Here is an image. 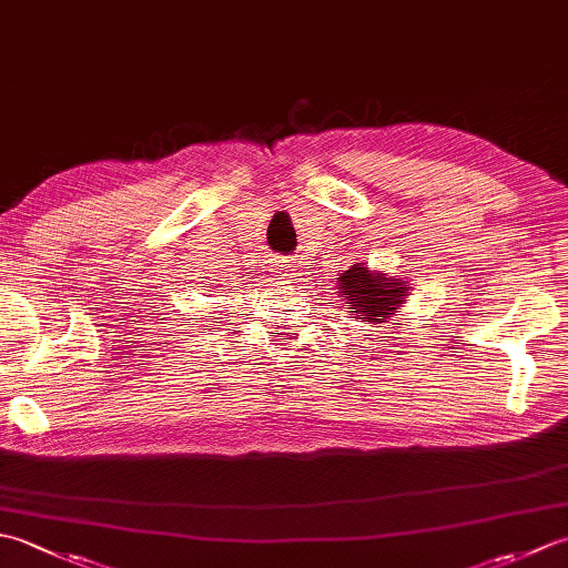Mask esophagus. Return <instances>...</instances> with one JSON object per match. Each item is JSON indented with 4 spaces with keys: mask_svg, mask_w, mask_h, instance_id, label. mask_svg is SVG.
I'll return each mask as SVG.
<instances>
[{
    "mask_svg": "<svg viewBox=\"0 0 568 568\" xmlns=\"http://www.w3.org/2000/svg\"><path fill=\"white\" fill-rule=\"evenodd\" d=\"M273 275L275 281H283V283H293L297 273H295V263L287 261V258H273Z\"/></svg>",
    "mask_w": 568,
    "mask_h": 568,
    "instance_id": "1",
    "label": "esophagus"
}]
</instances>
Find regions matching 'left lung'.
I'll return each instance as SVG.
<instances>
[{
  "label": "left lung",
  "instance_id": "8db88e82",
  "mask_svg": "<svg viewBox=\"0 0 568 568\" xmlns=\"http://www.w3.org/2000/svg\"><path fill=\"white\" fill-rule=\"evenodd\" d=\"M336 291L346 300V310L354 320L368 324H383L395 317V312L405 305V281L388 277L385 273H371L364 263H354L352 268L336 277Z\"/></svg>",
  "mask_w": 568,
  "mask_h": 568
}]
</instances>
